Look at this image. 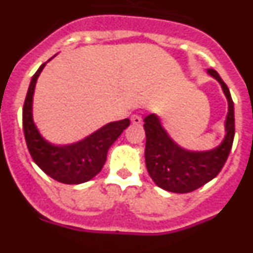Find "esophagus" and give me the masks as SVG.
<instances>
[{"mask_svg": "<svg viewBox=\"0 0 253 253\" xmlns=\"http://www.w3.org/2000/svg\"><path fill=\"white\" fill-rule=\"evenodd\" d=\"M131 123H133L134 125H142V124H143L142 116H139V115H133V116H131Z\"/></svg>", "mask_w": 253, "mask_h": 253, "instance_id": "1", "label": "esophagus"}]
</instances>
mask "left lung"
I'll return each mask as SVG.
<instances>
[{"label": "left lung", "mask_w": 253, "mask_h": 253, "mask_svg": "<svg viewBox=\"0 0 253 253\" xmlns=\"http://www.w3.org/2000/svg\"><path fill=\"white\" fill-rule=\"evenodd\" d=\"M207 73L218 81L228 102L225 134L219 146L205 151L184 148L169 135L157 114L144 118L147 169L154 184L166 191L185 194L202 187L220 172L231 152L234 138L233 100L218 72L207 69Z\"/></svg>", "instance_id": "8db88e82"}]
</instances>
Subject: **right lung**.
Segmentation results:
<instances>
[{
  "instance_id": "obj_1",
  "label": "right lung",
  "mask_w": 253,
  "mask_h": 253,
  "mask_svg": "<svg viewBox=\"0 0 253 253\" xmlns=\"http://www.w3.org/2000/svg\"><path fill=\"white\" fill-rule=\"evenodd\" d=\"M55 55L49 60L53 59ZM48 62L42 64L33 76L26 93L22 110V125L26 146L34 162L49 177L62 184H84L101 171L106 161L107 151L120 137V134L130 125V120L123 119L107 123L77 142L67 144L49 142L42 135L33 118V96L35 84Z\"/></svg>"
}]
</instances>
